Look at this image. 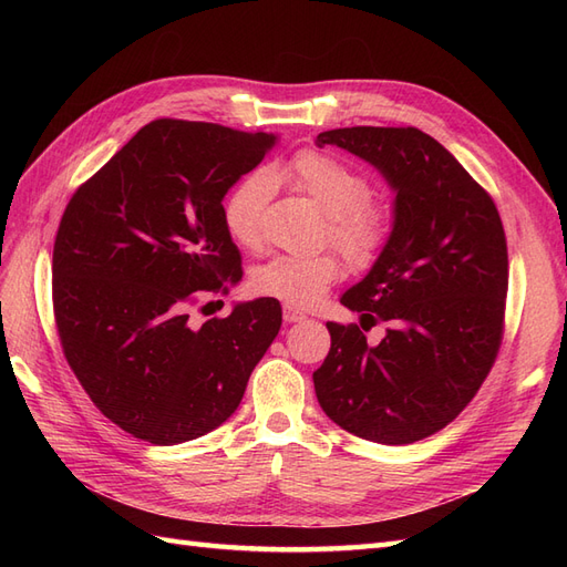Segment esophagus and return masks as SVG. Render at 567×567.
I'll return each instance as SVG.
<instances>
[{
    "label": "esophagus",
    "mask_w": 567,
    "mask_h": 567,
    "mask_svg": "<svg viewBox=\"0 0 567 567\" xmlns=\"http://www.w3.org/2000/svg\"><path fill=\"white\" fill-rule=\"evenodd\" d=\"M305 319H307V315L300 312V310H296V307H290V305L284 307V321L296 323V321H305Z\"/></svg>",
    "instance_id": "esophagus-1"
}]
</instances>
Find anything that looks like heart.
Wrapping results in <instances>:
<instances>
[{"mask_svg":"<svg viewBox=\"0 0 567 567\" xmlns=\"http://www.w3.org/2000/svg\"><path fill=\"white\" fill-rule=\"evenodd\" d=\"M271 184H288L310 198L326 215L323 236L357 267L375 260L390 236V210L371 198V182L357 167L331 153L305 148L286 163L267 165L238 182L221 203V221L231 241L255 250L262 244L265 208ZM342 277L333 252L277 255L257 267L250 286L255 293L286 305H317Z\"/></svg>","mask_w":567,"mask_h":567,"instance_id":"b5f03b06","label":"heart"}]
</instances>
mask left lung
I'll return each mask as SVG.
<instances>
[{"label": "left lung", "instance_id": "obj_1", "mask_svg": "<svg viewBox=\"0 0 567 567\" xmlns=\"http://www.w3.org/2000/svg\"><path fill=\"white\" fill-rule=\"evenodd\" d=\"M371 163L392 186L394 221L367 277L340 302L363 326L329 321L312 373L333 423L411 444L452 423L487 379L504 338L508 252L499 210L463 165L416 127H342L317 136ZM385 320L369 347L364 330Z\"/></svg>", "mask_w": 567, "mask_h": 567}]
</instances>
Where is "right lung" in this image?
<instances>
[{
	"label": "right lung",
	"mask_w": 567,
	"mask_h": 567,
	"mask_svg": "<svg viewBox=\"0 0 567 567\" xmlns=\"http://www.w3.org/2000/svg\"><path fill=\"white\" fill-rule=\"evenodd\" d=\"M274 142L153 120L65 205L51 262L61 348L101 414L134 437L179 444L215 431L281 329L274 298L188 319L241 279L221 198Z\"/></svg>",
	"instance_id": "add662e5"
}]
</instances>
